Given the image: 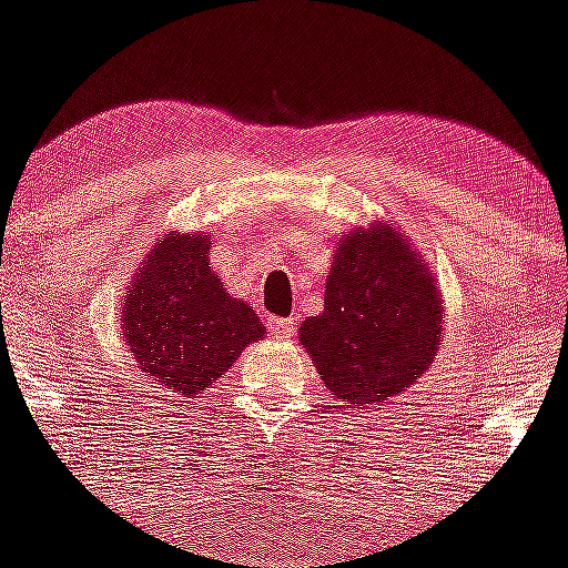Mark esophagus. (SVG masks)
Wrapping results in <instances>:
<instances>
[{
	"instance_id": "1",
	"label": "esophagus",
	"mask_w": 568,
	"mask_h": 568,
	"mask_svg": "<svg viewBox=\"0 0 568 568\" xmlns=\"http://www.w3.org/2000/svg\"><path fill=\"white\" fill-rule=\"evenodd\" d=\"M266 329L272 337L291 339L296 332V321L294 318H277V315H272V318H266Z\"/></svg>"
}]
</instances>
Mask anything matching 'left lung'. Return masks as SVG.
Returning <instances> with one entry per match:
<instances>
[{
    "mask_svg": "<svg viewBox=\"0 0 568 568\" xmlns=\"http://www.w3.org/2000/svg\"><path fill=\"white\" fill-rule=\"evenodd\" d=\"M444 302L419 255L386 225L345 234L326 277L324 313L302 324V345L343 403L403 392L433 364Z\"/></svg>",
    "mask_w": 568,
    "mask_h": 568,
    "instance_id": "8db88e82",
    "label": "left lung"
}]
</instances>
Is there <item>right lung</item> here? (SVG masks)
<instances>
[{
	"label": "right lung",
	"instance_id": "1",
	"mask_svg": "<svg viewBox=\"0 0 568 568\" xmlns=\"http://www.w3.org/2000/svg\"><path fill=\"white\" fill-rule=\"evenodd\" d=\"M206 236L169 234L135 277L122 307L130 354L160 386L206 394L250 345L261 318L231 300L206 261Z\"/></svg>",
	"mask_w": 568,
	"mask_h": 568
}]
</instances>
